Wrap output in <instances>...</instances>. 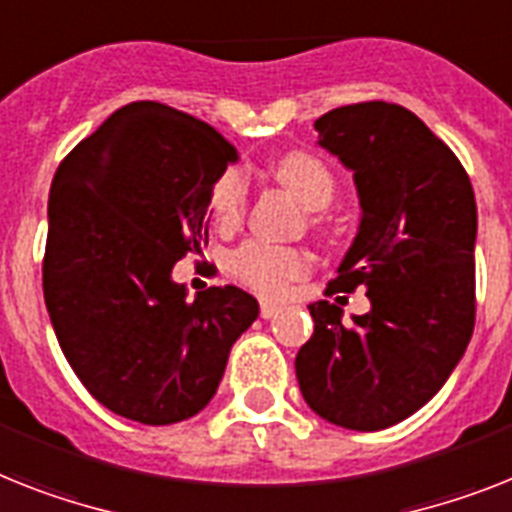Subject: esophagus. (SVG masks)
Here are the masks:
<instances>
[{"label": "esophagus", "instance_id": "1", "mask_svg": "<svg viewBox=\"0 0 512 512\" xmlns=\"http://www.w3.org/2000/svg\"><path fill=\"white\" fill-rule=\"evenodd\" d=\"M282 306H277V303L272 301H261V319H274V316L280 314Z\"/></svg>", "mask_w": 512, "mask_h": 512}]
</instances>
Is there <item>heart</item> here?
Returning <instances> with one entry per match:
<instances>
[{
    "mask_svg": "<svg viewBox=\"0 0 512 512\" xmlns=\"http://www.w3.org/2000/svg\"><path fill=\"white\" fill-rule=\"evenodd\" d=\"M274 180L285 185L306 209H327L335 198V175L319 156L308 151H290L272 167ZM246 175L235 167L214 180L209 193V211L219 230H232L246 214ZM319 222V219H316ZM230 272L243 285L261 295H282L298 277L308 272V256L298 248L274 246L266 240H248L230 256Z\"/></svg>",
    "mask_w": 512,
    "mask_h": 512,
    "instance_id": "obj_1",
    "label": "heart"
}]
</instances>
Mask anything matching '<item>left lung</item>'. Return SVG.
I'll use <instances>...</instances> for the list:
<instances>
[{"instance_id": "8db88e82", "label": "left lung", "mask_w": 512, "mask_h": 512, "mask_svg": "<svg viewBox=\"0 0 512 512\" xmlns=\"http://www.w3.org/2000/svg\"><path fill=\"white\" fill-rule=\"evenodd\" d=\"M314 128L353 170L363 209L327 295L366 287L371 311L345 327L335 303H311L314 335L295 374L329 424L379 432L437 395L474 335V188L450 146L400 104L337 107Z\"/></svg>"}]
</instances>
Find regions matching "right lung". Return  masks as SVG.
<instances>
[{"mask_svg": "<svg viewBox=\"0 0 512 512\" xmlns=\"http://www.w3.org/2000/svg\"><path fill=\"white\" fill-rule=\"evenodd\" d=\"M238 154L185 112L133 101L59 162L44 301L59 348L104 408L141 424L206 408L259 316L235 285L185 301L172 266L209 238L211 185Z\"/></svg>", "mask_w": 512, "mask_h": 512, "instance_id": "obj_1", "label": "right lung"}]
</instances>
